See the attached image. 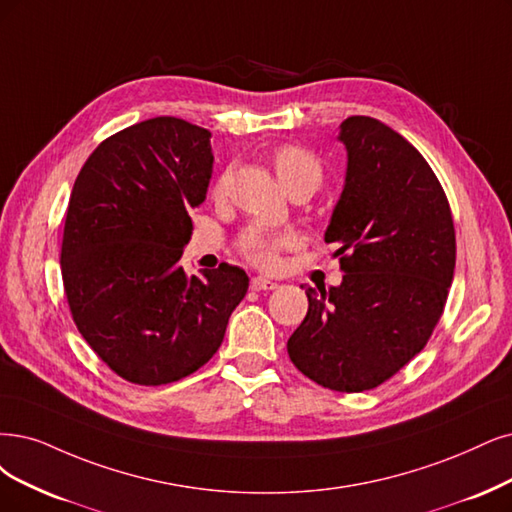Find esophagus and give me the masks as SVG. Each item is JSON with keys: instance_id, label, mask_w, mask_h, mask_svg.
Wrapping results in <instances>:
<instances>
[{"instance_id": "obj_1", "label": "esophagus", "mask_w": 512, "mask_h": 512, "mask_svg": "<svg viewBox=\"0 0 512 512\" xmlns=\"http://www.w3.org/2000/svg\"><path fill=\"white\" fill-rule=\"evenodd\" d=\"M251 289L253 291H274V289H278V282L268 280L263 276H255V278H251Z\"/></svg>"}]
</instances>
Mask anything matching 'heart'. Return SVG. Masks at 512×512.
Wrapping results in <instances>:
<instances>
[{
    "label": "heart",
    "instance_id": "obj_1",
    "mask_svg": "<svg viewBox=\"0 0 512 512\" xmlns=\"http://www.w3.org/2000/svg\"><path fill=\"white\" fill-rule=\"evenodd\" d=\"M272 164L285 189H291L293 185L304 183V181H310L318 187L320 179H323V164H320V160L312 154L310 149L301 145H280L272 154ZM230 183H232V173L230 170H225V173H221L213 183L211 198L215 202L225 200L227 192H230ZM297 242L299 238L293 230L272 232V230H266V227L253 225L240 234L236 246L242 253V257L249 259L253 266L272 270L278 266L280 251L293 249Z\"/></svg>",
    "mask_w": 512,
    "mask_h": 512
}]
</instances>
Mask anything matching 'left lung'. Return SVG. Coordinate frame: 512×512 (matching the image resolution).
<instances>
[{
	"mask_svg": "<svg viewBox=\"0 0 512 512\" xmlns=\"http://www.w3.org/2000/svg\"><path fill=\"white\" fill-rule=\"evenodd\" d=\"M348 173L325 242L344 280L301 287L308 314L287 342L293 365L318 386L363 392L422 352L441 320L456 268V230L434 170L375 118L342 122Z\"/></svg>",
	"mask_w": 512,
	"mask_h": 512,
	"instance_id": "8db88e82",
	"label": "left lung"
}]
</instances>
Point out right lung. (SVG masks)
I'll list each match as a JSON object with an SVG mask.
<instances>
[{
	"mask_svg": "<svg viewBox=\"0 0 512 512\" xmlns=\"http://www.w3.org/2000/svg\"><path fill=\"white\" fill-rule=\"evenodd\" d=\"M213 173L211 132L151 118L107 137L75 179L61 272L73 323L101 361L139 386L179 382L219 350L249 276L181 266Z\"/></svg>",
	"mask_w": 512,
	"mask_h": 512,
	"instance_id": "right-lung-1",
	"label": "right lung"
}]
</instances>
